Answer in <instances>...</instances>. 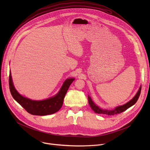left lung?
I'll use <instances>...</instances> for the list:
<instances>
[{"instance_id": "8db88e82", "label": "left lung", "mask_w": 150, "mask_h": 150, "mask_svg": "<svg viewBox=\"0 0 150 150\" xmlns=\"http://www.w3.org/2000/svg\"><path fill=\"white\" fill-rule=\"evenodd\" d=\"M140 92H141V86L139 88V91H137V93L136 94V96L134 97L131 100H129L128 102H127V103H125V105L117 106L114 109H112V110L103 109L99 108L97 105H96L95 103H94V102L92 101V100L91 99V98L89 96H88V101H89V104L91 109L96 113L106 114V115H114L115 114L122 113V112L126 111V110L128 109L129 108H130L131 106L134 105L137 102V101L140 96Z\"/></svg>"}]
</instances>
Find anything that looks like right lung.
<instances>
[{
	"label": "right lung",
	"mask_w": 150,
	"mask_h": 150,
	"mask_svg": "<svg viewBox=\"0 0 150 150\" xmlns=\"http://www.w3.org/2000/svg\"><path fill=\"white\" fill-rule=\"evenodd\" d=\"M74 80V78H67L56 95L43 100H33L21 95L14 88L10 70L9 86L13 98L28 113L35 115H47L57 112L61 109L67 91Z\"/></svg>",
	"instance_id": "add662e5"
}]
</instances>
